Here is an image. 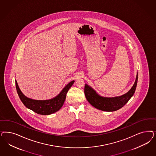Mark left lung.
<instances>
[{
    "label": "left lung",
    "instance_id": "left-lung-1",
    "mask_svg": "<svg viewBox=\"0 0 156 156\" xmlns=\"http://www.w3.org/2000/svg\"><path fill=\"white\" fill-rule=\"evenodd\" d=\"M138 81V74L136 80L130 90L125 94L114 98H105L99 95L90 86L85 84L84 94L86 98L90 105L96 108L105 111H114L125 106L133 96Z\"/></svg>",
    "mask_w": 156,
    "mask_h": 156
}]
</instances>
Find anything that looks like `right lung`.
<instances>
[{
    "label": "right lung",
    "instance_id": "1",
    "mask_svg": "<svg viewBox=\"0 0 156 156\" xmlns=\"http://www.w3.org/2000/svg\"><path fill=\"white\" fill-rule=\"evenodd\" d=\"M74 82L75 81H72L67 84L55 98L46 101H37L28 98L22 94L16 80L15 86L20 101L27 108L33 111L38 114L50 115L57 112L61 108L66 100V94Z\"/></svg>",
    "mask_w": 156,
    "mask_h": 156
}]
</instances>
